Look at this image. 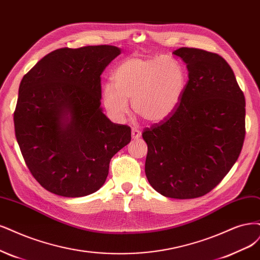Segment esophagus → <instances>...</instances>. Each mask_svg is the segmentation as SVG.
I'll list each match as a JSON object with an SVG mask.
<instances>
[{"label": "esophagus", "instance_id": "34e87169", "mask_svg": "<svg viewBox=\"0 0 260 260\" xmlns=\"http://www.w3.org/2000/svg\"><path fill=\"white\" fill-rule=\"evenodd\" d=\"M131 134H132V139H134V140H138L141 138V131L138 128H132Z\"/></svg>", "mask_w": 260, "mask_h": 260}]
</instances>
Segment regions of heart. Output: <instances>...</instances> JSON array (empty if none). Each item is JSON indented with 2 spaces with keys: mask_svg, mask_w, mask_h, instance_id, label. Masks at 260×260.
Wrapping results in <instances>:
<instances>
[{
  "mask_svg": "<svg viewBox=\"0 0 260 260\" xmlns=\"http://www.w3.org/2000/svg\"><path fill=\"white\" fill-rule=\"evenodd\" d=\"M187 77L180 61L172 57H131L116 68L113 84L102 88L101 99L106 113L121 121L133 112L149 122L167 119L180 104Z\"/></svg>",
  "mask_w": 260,
  "mask_h": 260,
  "instance_id": "b5f03b06",
  "label": "heart"
}]
</instances>
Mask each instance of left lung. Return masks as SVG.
I'll list each match as a JSON object with an SVG mask.
<instances>
[{
    "instance_id": "8db88e82",
    "label": "left lung",
    "mask_w": 260,
    "mask_h": 260,
    "mask_svg": "<svg viewBox=\"0 0 260 260\" xmlns=\"http://www.w3.org/2000/svg\"><path fill=\"white\" fill-rule=\"evenodd\" d=\"M188 70L176 110L142 137L146 177L168 198L192 199L216 187L238 160L245 138V98L234 71L217 53L173 51Z\"/></svg>"
}]
</instances>
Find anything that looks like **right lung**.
Here are the masks:
<instances>
[{
	"mask_svg": "<svg viewBox=\"0 0 260 260\" xmlns=\"http://www.w3.org/2000/svg\"><path fill=\"white\" fill-rule=\"evenodd\" d=\"M111 45L60 48L42 58L19 86L15 133L31 174L45 189L77 198L99 190L131 129L101 107V74L120 55Z\"/></svg>",
	"mask_w": 260,
	"mask_h": 260,
	"instance_id": "add662e5",
	"label": "right lung"
}]
</instances>
